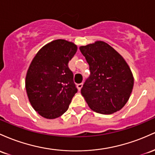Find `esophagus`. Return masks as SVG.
Wrapping results in <instances>:
<instances>
[{"mask_svg":"<svg viewBox=\"0 0 155 155\" xmlns=\"http://www.w3.org/2000/svg\"><path fill=\"white\" fill-rule=\"evenodd\" d=\"M83 83H78V84H77V87H78V91H81V88H82V87H83Z\"/></svg>","mask_w":155,"mask_h":155,"instance_id":"34e87169","label":"esophagus"}]
</instances>
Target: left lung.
<instances>
[{"instance_id": "left-lung-1", "label": "left lung", "mask_w": 155, "mask_h": 155, "mask_svg": "<svg viewBox=\"0 0 155 155\" xmlns=\"http://www.w3.org/2000/svg\"><path fill=\"white\" fill-rule=\"evenodd\" d=\"M91 74L81 88V94L90 108L102 114L120 110L129 100L134 78L130 67L108 44L97 41L80 47Z\"/></svg>"}]
</instances>
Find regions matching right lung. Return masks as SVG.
Masks as SVG:
<instances>
[{
  "mask_svg": "<svg viewBox=\"0 0 155 155\" xmlns=\"http://www.w3.org/2000/svg\"><path fill=\"white\" fill-rule=\"evenodd\" d=\"M77 50L71 41L54 40L38 51L29 66L25 77L28 97L33 108L45 119L63 115L77 93L68 67Z\"/></svg>",
  "mask_w": 155,
  "mask_h": 155,
  "instance_id": "obj_1",
  "label": "right lung"
}]
</instances>
